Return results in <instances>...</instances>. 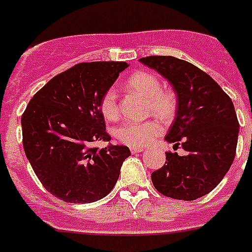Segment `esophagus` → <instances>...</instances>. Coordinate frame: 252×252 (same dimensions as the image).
Listing matches in <instances>:
<instances>
[{
	"label": "esophagus",
	"instance_id": "1",
	"mask_svg": "<svg viewBox=\"0 0 252 252\" xmlns=\"http://www.w3.org/2000/svg\"><path fill=\"white\" fill-rule=\"evenodd\" d=\"M130 151H132V154H137V153H141V151H144V147L132 146V147H130Z\"/></svg>",
	"mask_w": 252,
	"mask_h": 252
}]
</instances>
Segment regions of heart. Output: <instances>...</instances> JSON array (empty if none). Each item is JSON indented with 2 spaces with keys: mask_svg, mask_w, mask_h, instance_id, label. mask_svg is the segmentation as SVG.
I'll return each mask as SVG.
<instances>
[{
  "mask_svg": "<svg viewBox=\"0 0 252 252\" xmlns=\"http://www.w3.org/2000/svg\"><path fill=\"white\" fill-rule=\"evenodd\" d=\"M126 85L132 91L138 92L147 98V110L160 116L161 119H171L176 112L177 101L173 92L161 89V84L155 75L150 72L133 73L126 80ZM99 108L106 119L114 120L119 116L118 92L115 88H108L102 94ZM163 126L158 120H145V122H126L116 129V137L120 142L129 146L142 147L150 144L155 137L161 132Z\"/></svg>",
  "mask_w": 252,
  "mask_h": 252,
  "instance_id": "1",
  "label": "heart"
}]
</instances>
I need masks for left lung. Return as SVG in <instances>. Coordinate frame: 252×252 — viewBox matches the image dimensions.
<instances>
[{
  "label": "left lung",
  "mask_w": 252,
  "mask_h": 252,
  "mask_svg": "<svg viewBox=\"0 0 252 252\" xmlns=\"http://www.w3.org/2000/svg\"><path fill=\"white\" fill-rule=\"evenodd\" d=\"M172 85L176 116L164 140L185 155L165 153V163L151 175L165 197L194 200L220 184L236 157L239 124L228 94L210 75L191 63L165 55L140 59Z\"/></svg>",
  "instance_id": "obj_1"
}]
</instances>
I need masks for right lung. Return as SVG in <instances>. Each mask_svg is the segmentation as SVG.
Here are the masks:
<instances>
[{
  "instance_id": "add662e5",
  "label": "right lung",
  "mask_w": 252,
  "mask_h": 252,
  "mask_svg": "<svg viewBox=\"0 0 252 252\" xmlns=\"http://www.w3.org/2000/svg\"><path fill=\"white\" fill-rule=\"evenodd\" d=\"M126 67V62L79 63L45 84L27 106L22 115L24 153L54 197L92 203L115 186L129 149L91 145L111 140L99 101Z\"/></svg>"
}]
</instances>
